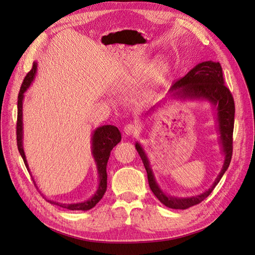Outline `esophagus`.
Returning a JSON list of instances; mask_svg holds the SVG:
<instances>
[{
    "mask_svg": "<svg viewBox=\"0 0 255 255\" xmlns=\"http://www.w3.org/2000/svg\"><path fill=\"white\" fill-rule=\"evenodd\" d=\"M124 132L127 135H135L139 132V127L136 124L130 123L124 127Z\"/></svg>",
    "mask_w": 255,
    "mask_h": 255,
    "instance_id": "esophagus-1",
    "label": "esophagus"
}]
</instances>
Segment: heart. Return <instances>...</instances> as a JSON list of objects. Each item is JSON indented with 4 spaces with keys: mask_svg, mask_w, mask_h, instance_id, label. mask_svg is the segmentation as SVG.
I'll use <instances>...</instances> for the list:
<instances>
[{
    "mask_svg": "<svg viewBox=\"0 0 255 255\" xmlns=\"http://www.w3.org/2000/svg\"><path fill=\"white\" fill-rule=\"evenodd\" d=\"M166 72H167V64L164 61L158 62L151 73L149 83L144 89V95L146 97L153 95L155 91L157 90V88L160 86V84L163 82Z\"/></svg>",
    "mask_w": 255,
    "mask_h": 255,
    "instance_id": "b5f03b06",
    "label": "heart"
}]
</instances>
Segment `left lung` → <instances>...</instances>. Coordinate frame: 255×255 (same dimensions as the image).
<instances>
[{"label": "left lung", "mask_w": 255, "mask_h": 255, "mask_svg": "<svg viewBox=\"0 0 255 255\" xmlns=\"http://www.w3.org/2000/svg\"><path fill=\"white\" fill-rule=\"evenodd\" d=\"M179 90L176 95L180 97L190 98H206L217 105V116L220 132V140L222 143L223 152L225 154L224 164L221 172L217 177L215 183L206 192L188 197V198H177L165 195L155 182L152 169L149 165V160L146 158L141 146L136 143L135 148L142 160V163L148 175V181L150 188L154 195L164 206L170 209L185 210L195 205H198L206 199L215 188L216 185L221 180L226 169L229 168L232 156H233V133L235 124V101L230 89L224 85V78L220 63L212 61L203 62L196 65L185 76L176 80L170 88V91Z\"/></svg>", "instance_id": "1"}]
</instances>
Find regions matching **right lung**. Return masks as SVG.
<instances>
[{"mask_svg":"<svg viewBox=\"0 0 255 255\" xmlns=\"http://www.w3.org/2000/svg\"><path fill=\"white\" fill-rule=\"evenodd\" d=\"M37 70V64L34 63L32 69L28 72L23 78V82L21 84L18 97H17V121H16V142H17V149L20 153L21 158L23 159L24 165L29 170L28 163H26L24 152L22 149V99H23V93L25 90L29 88L31 82L34 78V75ZM121 132L116 126L112 125H104L102 127H99L94 131V135L92 138V148H93V155L96 160L98 173H99V188L97 192L95 193L92 198H90L87 202L79 203V204H59L57 202H52V200H47L49 204L60 206L64 209L71 210V211H87L95 207L99 200L103 197L106 187H107V173H106V165L109 158L111 155V152L115 145H117L121 141Z\"/></svg>","mask_w":255,"mask_h":255,"instance_id":"1","label":"right lung"}]
</instances>
